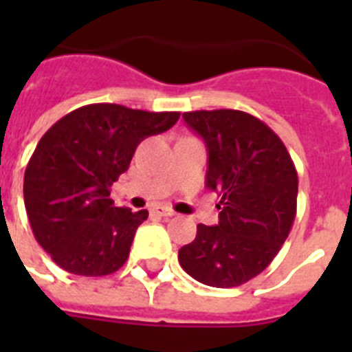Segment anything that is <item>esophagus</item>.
Returning a JSON list of instances; mask_svg holds the SVG:
<instances>
[{"instance_id":"obj_1","label":"esophagus","mask_w":352,"mask_h":352,"mask_svg":"<svg viewBox=\"0 0 352 352\" xmlns=\"http://www.w3.org/2000/svg\"><path fill=\"white\" fill-rule=\"evenodd\" d=\"M151 213L155 214V217H164V219H167V217H173L174 211L169 210V208H164V206H157L151 210Z\"/></svg>"}]
</instances>
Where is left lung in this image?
Masks as SVG:
<instances>
[{"label":"left lung","mask_w":352,"mask_h":352,"mask_svg":"<svg viewBox=\"0 0 352 352\" xmlns=\"http://www.w3.org/2000/svg\"><path fill=\"white\" fill-rule=\"evenodd\" d=\"M208 151L206 186L219 192V223L197 226L178 261L211 287H238L268 268L296 217L298 173L280 138L234 109L183 113Z\"/></svg>","instance_id":"obj_1"}]
</instances>
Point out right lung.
<instances>
[{
    "mask_svg": "<svg viewBox=\"0 0 352 352\" xmlns=\"http://www.w3.org/2000/svg\"><path fill=\"white\" fill-rule=\"evenodd\" d=\"M178 120L179 113L91 104L43 133L24 173V206L36 241L60 268L104 276L125 264L148 210L114 206L111 186L141 141Z\"/></svg>",
    "mask_w": 352,
    "mask_h": 352,
    "instance_id": "1",
    "label": "right lung"
}]
</instances>
